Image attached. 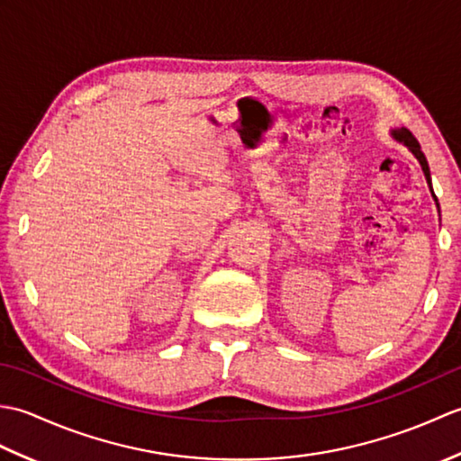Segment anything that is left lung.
<instances>
[{
    "mask_svg": "<svg viewBox=\"0 0 461 461\" xmlns=\"http://www.w3.org/2000/svg\"><path fill=\"white\" fill-rule=\"evenodd\" d=\"M390 134H393V139L396 140V142H400V144H404L406 149L414 154V158L420 162V166H422V172H424V176H426V182H428V185H429V192H432V198H434V202H436V205H438V212H439V203H438V198H436V194H434V190H432V176H429V166H428V160H426V156H424V152L420 150V144H418V140L414 139V134L410 132L408 129H393L390 131Z\"/></svg>",
    "mask_w": 461,
    "mask_h": 461,
    "instance_id": "8db88e82",
    "label": "left lung"
}]
</instances>
